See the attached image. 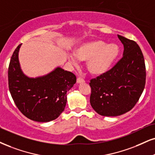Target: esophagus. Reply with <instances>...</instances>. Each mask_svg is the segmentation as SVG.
I'll list each match as a JSON object with an SVG mask.
<instances>
[{
  "instance_id": "esophagus-1",
  "label": "esophagus",
  "mask_w": 155,
  "mask_h": 155,
  "mask_svg": "<svg viewBox=\"0 0 155 155\" xmlns=\"http://www.w3.org/2000/svg\"><path fill=\"white\" fill-rule=\"evenodd\" d=\"M85 83V81H84L83 78H78L77 79V83Z\"/></svg>"
}]
</instances>
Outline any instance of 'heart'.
Instances as JSON below:
<instances>
[{"mask_svg": "<svg viewBox=\"0 0 155 155\" xmlns=\"http://www.w3.org/2000/svg\"><path fill=\"white\" fill-rule=\"evenodd\" d=\"M120 53L119 47L115 44L108 45L102 40H92L84 42L75 49L78 59L86 61L87 70L93 75L106 73L114 64ZM70 55V60L77 63V57Z\"/></svg>", "mask_w": 155, "mask_h": 155, "instance_id": "heart-1", "label": "heart"}]
</instances>
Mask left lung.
<instances>
[{
	"instance_id": "8db88e82",
	"label": "left lung",
	"mask_w": 155,
	"mask_h": 155,
	"mask_svg": "<svg viewBox=\"0 0 155 155\" xmlns=\"http://www.w3.org/2000/svg\"><path fill=\"white\" fill-rule=\"evenodd\" d=\"M124 45L123 57L110 70L91 80L90 103L101 116H117L132 109L146 83L143 54L133 40L118 35Z\"/></svg>"
}]
</instances>
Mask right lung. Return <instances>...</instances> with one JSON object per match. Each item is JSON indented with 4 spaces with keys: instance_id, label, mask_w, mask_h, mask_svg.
<instances>
[{
    "instance_id": "obj_1",
    "label": "right lung",
    "mask_w": 155,
    "mask_h": 155,
    "mask_svg": "<svg viewBox=\"0 0 155 155\" xmlns=\"http://www.w3.org/2000/svg\"><path fill=\"white\" fill-rule=\"evenodd\" d=\"M21 45L13 51L8 71L11 97L18 110L29 119L38 122L56 119L64 110L67 92L76 83L75 75L57 68L42 77H27L18 62Z\"/></svg>"
}]
</instances>
